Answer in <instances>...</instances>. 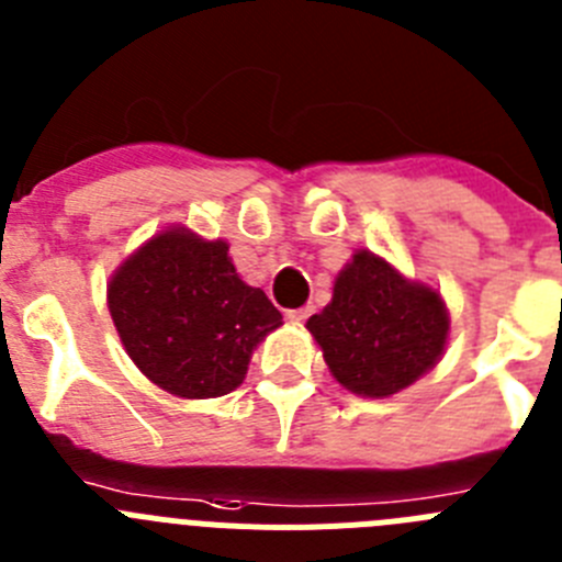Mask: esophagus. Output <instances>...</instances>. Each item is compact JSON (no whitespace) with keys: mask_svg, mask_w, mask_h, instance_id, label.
Wrapping results in <instances>:
<instances>
[{"mask_svg":"<svg viewBox=\"0 0 562 562\" xmlns=\"http://www.w3.org/2000/svg\"><path fill=\"white\" fill-rule=\"evenodd\" d=\"M312 312H315V310H312V306H301V310H292L286 317H290V321H295V324H304V321L312 315Z\"/></svg>","mask_w":562,"mask_h":562,"instance_id":"1","label":"esophagus"}]
</instances>
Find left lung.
<instances>
[{
	"label": "left lung",
	"instance_id": "obj_1",
	"mask_svg": "<svg viewBox=\"0 0 562 562\" xmlns=\"http://www.w3.org/2000/svg\"><path fill=\"white\" fill-rule=\"evenodd\" d=\"M306 329L342 389L382 400L434 369L450 317L439 292L360 250L335 278L329 306L312 315Z\"/></svg>",
	"mask_w": 562,
	"mask_h": 562
}]
</instances>
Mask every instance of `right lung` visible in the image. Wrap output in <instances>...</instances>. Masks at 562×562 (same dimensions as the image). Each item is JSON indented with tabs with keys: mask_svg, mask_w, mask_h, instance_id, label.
Masks as SVG:
<instances>
[{
	"mask_svg": "<svg viewBox=\"0 0 562 562\" xmlns=\"http://www.w3.org/2000/svg\"><path fill=\"white\" fill-rule=\"evenodd\" d=\"M106 301L134 366L182 400L236 391L258 342L284 324L270 297L238 278L227 241L188 227L132 252L109 278Z\"/></svg>",
	"mask_w": 562,
	"mask_h": 562,
	"instance_id": "right-lung-1",
	"label": "right lung"
}]
</instances>
